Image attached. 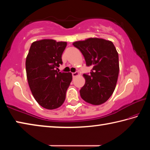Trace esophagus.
<instances>
[{"instance_id": "1", "label": "esophagus", "mask_w": 150, "mask_h": 150, "mask_svg": "<svg viewBox=\"0 0 150 150\" xmlns=\"http://www.w3.org/2000/svg\"><path fill=\"white\" fill-rule=\"evenodd\" d=\"M79 75V73L78 72H75V73H72V76H73V78H75V77H77V76H78Z\"/></svg>"}]
</instances>
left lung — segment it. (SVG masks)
Wrapping results in <instances>:
<instances>
[{
	"mask_svg": "<svg viewBox=\"0 0 150 150\" xmlns=\"http://www.w3.org/2000/svg\"><path fill=\"white\" fill-rule=\"evenodd\" d=\"M85 57L90 74H83L85 84L80 90L83 100L93 105L105 103L112 95L119 73L118 54L113 43L102 38H88L73 43Z\"/></svg>",
	"mask_w": 150,
	"mask_h": 150,
	"instance_id": "8db88e82",
	"label": "left lung"
}]
</instances>
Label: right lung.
Wrapping results in <instances>:
<instances>
[{
    "label": "right lung",
    "mask_w": 150,
    "mask_h": 150,
    "mask_svg": "<svg viewBox=\"0 0 150 150\" xmlns=\"http://www.w3.org/2000/svg\"><path fill=\"white\" fill-rule=\"evenodd\" d=\"M67 42L45 39L33 42L26 60L29 87L35 100L44 108L53 110L64 103L72 81L71 73L57 71Z\"/></svg>",
    "instance_id": "obj_1"
}]
</instances>
